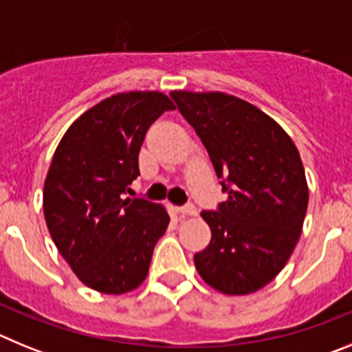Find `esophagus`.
Masks as SVG:
<instances>
[{
    "label": "esophagus",
    "mask_w": 352,
    "mask_h": 352,
    "mask_svg": "<svg viewBox=\"0 0 352 352\" xmlns=\"http://www.w3.org/2000/svg\"><path fill=\"white\" fill-rule=\"evenodd\" d=\"M197 213V210H195L192 204H186V206H182L178 208V214L179 217H192V214Z\"/></svg>",
    "instance_id": "1"
}]
</instances>
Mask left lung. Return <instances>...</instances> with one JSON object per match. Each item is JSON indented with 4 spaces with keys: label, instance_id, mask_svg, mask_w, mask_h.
Segmentation results:
<instances>
[{
    "label": "left lung",
    "instance_id": "left-lung-1",
    "mask_svg": "<svg viewBox=\"0 0 352 352\" xmlns=\"http://www.w3.org/2000/svg\"><path fill=\"white\" fill-rule=\"evenodd\" d=\"M222 182L226 203L201 217L211 241L194 256L203 280L223 294H250L275 278L296 247L309 186L296 146L256 105L226 93L173 91Z\"/></svg>",
    "mask_w": 352,
    "mask_h": 352
}]
</instances>
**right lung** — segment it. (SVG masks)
I'll return each instance as SVG.
<instances>
[{
    "instance_id": "1",
    "label": "right lung",
    "mask_w": 352,
    "mask_h": 352,
    "mask_svg": "<svg viewBox=\"0 0 352 352\" xmlns=\"http://www.w3.org/2000/svg\"><path fill=\"white\" fill-rule=\"evenodd\" d=\"M173 109L164 93H118L77 118L56 148L43 185L45 222L72 272L95 291L139 287L169 226L166 208L125 194L139 176L146 132Z\"/></svg>"
}]
</instances>
